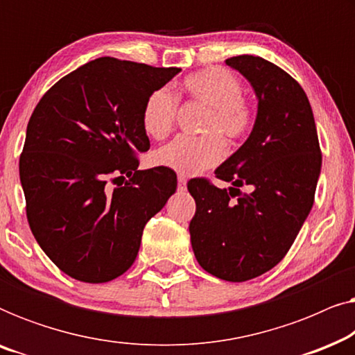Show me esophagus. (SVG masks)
<instances>
[{
  "label": "esophagus",
  "mask_w": 355,
  "mask_h": 355,
  "mask_svg": "<svg viewBox=\"0 0 355 355\" xmlns=\"http://www.w3.org/2000/svg\"><path fill=\"white\" fill-rule=\"evenodd\" d=\"M186 186H187V179L184 176H178V189H179V191H184Z\"/></svg>",
  "instance_id": "34e87169"
}]
</instances>
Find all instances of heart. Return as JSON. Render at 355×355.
<instances>
[{
    "mask_svg": "<svg viewBox=\"0 0 355 355\" xmlns=\"http://www.w3.org/2000/svg\"><path fill=\"white\" fill-rule=\"evenodd\" d=\"M182 94L210 110L205 132L218 130L227 139H239L252 125L250 106L242 98L244 89L239 79L223 67H210L187 76L181 84ZM178 98L168 89L148 95L142 110V125L150 137L163 139L174 124ZM225 144L216 134L193 139L179 135L155 152L159 166L173 169L182 176L202 173L218 164L225 157Z\"/></svg>",
    "mask_w": 355,
    "mask_h": 355,
    "instance_id": "obj_1",
    "label": "heart"
}]
</instances>
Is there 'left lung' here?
Wrapping results in <instances>:
<instances>
[{"mask_svg": "<svg viewBox=\"0 0 355 355\" xmlns=\"http://www.w3.org/2000/svg\"><path fill=\"white\" fill-rule=\"evenodd\" d=\"M257 96V116L244 144L216 168L231 182L187 184L196 200L189 225L198 265L216 278L242 283L278 265L313 205L322 169L318 135L307 95L288 72L260 56L227 58ZM251 192L241 194L239 187Z\"/></svg>", "mask_w": 355, "mask_h": 355, "instance_id": "left-lung-1", "label": "left lung"}]
</instances>
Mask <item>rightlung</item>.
<instances>
[{
	"label": "right lung",
	"instance_id": "right-lung-1",
	"mask_svg": "<svg viewBox=\"0 0 355 355\" xmlns=\"http://www.w3.org/2000/svg\"><path fill=\"white\" fill-rule=\"evenodd\" d=\"M179 67L98 58L58 80L28 121L19 174L38 245L71 278L106 283L130 268L144 227L176 192L171 169H139L145 100ZM126 182L111 189L107 179Z\"/></svg>",
	"mask_w": 355,
	"mask_h": 355
}]
</instances>
